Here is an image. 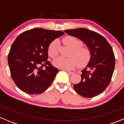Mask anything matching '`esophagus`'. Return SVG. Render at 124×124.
I'll return each mask as SVG.
<instances>
[{
	"instance_id": "esophagus-1",
	"label": "esophagus",
	"mask_w": 124,
	"mask_h": 124,
	"mask_svg": "<svg viewBox=\"0 0 124 124\" xmlns=\"http://www.w3.org/2000/svg\"><path fill=\"white\" fill-rule=\"evenodd\" d=\"M66 72H68V73L69 74V75H72V74L74 73L73 72H70V71H69V70H66Z\"/></svg>"
}]
</instances>
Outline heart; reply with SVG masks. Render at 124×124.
Wrapping results in <instances>:
<instances>
[{"mask_svg":"<svg viewBox=\"0 0 124 124\" xmlns=\"http://www.w3.org/2000/svg\"><path fill=\"white\" fill-rule=\"evenodd\" d=\"M63 44L72 49L70 56L72 57L65 58L58 57L54 61L53 64L56 68L69 70L75 68L78 64L79 66H85L89 62L91 52L89 48L82 46V42L80 39L72 36H67L63 39ZM48 54L54 58L58 55V42L54 41L48 48Z\"/></svg>","mask_w":124,"mask_h":124,"instance_id":"b5f03b06","label":"heart"}]
</instances>
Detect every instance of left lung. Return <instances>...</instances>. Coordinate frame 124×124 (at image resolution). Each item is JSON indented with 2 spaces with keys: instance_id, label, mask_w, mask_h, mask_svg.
Segmentation results:
<instances>
[{
  "instance_id": "8db88e82",
  "label": "left lung",
  "mask_w": 124,
  "mask_h": 124,
  "mask_svg": "<svg viewBox=\"0 0 124 124\" xmlns=\"http://www.w3.org/2000/svg\"><path fill=\"white\" fill-rule=\"evenodd\" d=\"M64 32L83 41L91 52L89 63L81 71L80 82L73 85L74 89L83 97L98 96L109 85L114 70L116 59L112 47L106 38L95 31L78 28Z\"/></svg>"
}]
</instances>
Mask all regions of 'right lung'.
<instances>
[{
    "instance_id": "1",
    "label": "right lung",
    "mask_w": 124,
    "mask_h": 124,
    "mask_svg": "<svg viewBox=\"0 0 124 124\" xmlns=\"http://www.w3.org/2000/svg\"><path fill=\"white\" fill-rule=\"evenodd\" d=\"M63 34L61 31L36 28L16 38L8 53V64L13 80L21 90L38 94L49 87L59 70L47 61L48 48Z\"/></svg>"
}]
</instances>
